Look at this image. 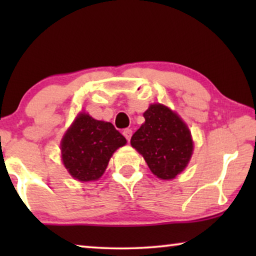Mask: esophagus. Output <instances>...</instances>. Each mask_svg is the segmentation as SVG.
I'll list each match as a JSON object with an SVG mask.
<instances>
[{"instance_id": "esophagus-1", "label": "esophagus", "mask_w": 256, "mask_h": 256, "mask_svg": "<svg viewBox=\"0 0 256 256\" xmlns=\"http://www.w3.org/2000/svg\"><path fill=\"white\" fill-rule=\"evenodd\" d=\"M124 138L128 140H130V138H132V129H129V128H127V129H124Z\"/></svg>"}]
</instances>
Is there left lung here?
<instances>
[{
  "instance_id": "left-lung-1",
  "label": "left lung",
  "mask_w": 256,
  "mask_h": 256,
  "mask_svg": "<svg viewBox=\"0 0 256 256\" xmlns=\"http://www.w3.org/2000/svg\"><path fill=\"white\" fill-rule=\"evenodd\" d=\"M143 116L146 122L132 136L130 144L144 157L154 174L172 180L191 158V132L182 118L163 104H152Z\"/></svg>"
}]
</instances>
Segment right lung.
Instances as JSON below:
<instances>
[{
    "label": "right lung",
    "mask_w": 256,
    "mask_h": 256,
    "mask_svg": "<svg viewBox=\"0 0 256 256\" xmlns=\"http://www.w3.org/2000/svg\"><path fill=\"white\" fill-rule=\"evenodd\" d=\"M124 136L110 122L82 113L62 141V158L70 174L80 182L102 176L113 152L124 146Z\"/></svg>",
    "instance_id": "1"
}]
</instances>
